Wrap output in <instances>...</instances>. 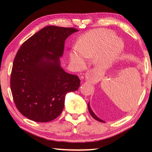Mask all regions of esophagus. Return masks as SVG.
Here are the masks:
<instances>
[{
	"instance_id": "34e87169",
	"label": "esophagus",
	"mask_w": 152,
	"mask_h": 152,
	"mask_svg": "<svg viewBox=\"0 0 152 152\" xmlns=\"http://www.w3.org/2000/svg\"><path fill=\"white\" fill-rule=\"evenodd\" d=\"M86 80L87 81H88V82L92 81L91 76V75H90L89 74H86Z\"/></svg>"
}]
</instances>
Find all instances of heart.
Here are the masks:
<instances>
[{
    "label": "heart",
    "mask_w": 152,
    "mask_h": 152,
    "mask_svg": "<svg viewBox=\"0 0 152 152\" xmlns=\"http://www.w3.org/2000/svg\"><path fill=\"white\" fill-rule=\"evenodd\" d=\"M122 47L121 42L116 38L115 33L104 29H94L87 33L77 42L76 51L82 58H91L96 56L98 65L107 67L110 65L119 56ZM74 63L82 65L83 60L78 53H70Z\"/></svg>",
    "instance_id": "b5f03b06"
}]
</instances>
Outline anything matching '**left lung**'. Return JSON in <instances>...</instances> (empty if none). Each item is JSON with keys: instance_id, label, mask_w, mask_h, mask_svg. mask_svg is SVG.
<instances>
[{"instance_id": "8db88e82", "label": "left lung", "mask_w": 152, "mask_h": 152, "mask_svg": "<svg viewBox=\"0 0 152 152\" xmlns=\"http://www.w3.org/2000/svg\"><path fill=\"white\" fill-rule=\"evenodd\" d=\"M88 110H89V113H90V114H91V116H92V117H93L95 120L98 121L102 122V123H103V122H104L103 121L101 120V119H99V118H98V117L96 116V115H94V113H93V111H92V110H91V107H90V106H89V104H88Z\"/></svg>"}]
</instances>
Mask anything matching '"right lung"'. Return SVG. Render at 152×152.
Wrapping results in <instances>:
<instances>
[{
    "mask_svg": "<svg viewBox=\"0 0 152 152\" xmlns=\"http://www.w3.org/2000/svg\"><path fill=\"white\" fill-rule=\"evenodd\" d=\"M73 27L48 26L23 43L13 61L11 89L15 106L25 117L49 122L62 112L66 93L76 91L80 80L60 65L64 43L78 31Z\"/></svg>",
    "mask_w": 152,
    "mask_h": 152,
    "instance_id": "obj_1",
    "label": "right lung"
}]
</instances>
